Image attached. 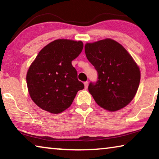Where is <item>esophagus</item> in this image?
Returning <instances> with one entry per match:
<instances>
[{
  "mask_svg": "<svg viewBox=\"0 0 159 159\" xmlns=\"http://www.w3.org/2000/svg\"><path fill=\"white\" fill-rule=\"evenodd\" d=\"M84 85H85V88H88V81L84 82Z\"/></svg>",
  "mask_w": 159,
  "mask_h": 159,
  "instance_id": "obj_1",
  "label": "esophagus"
}]
</instances>
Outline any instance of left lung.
<instances>
[{
    "mask_svg": "<svg viewBox=\"0 0 159 159\" xmlns=\"http://www.w3.org/2000/svg\"><path fill=\"white\" fill-rule=\"evenodd\" d=\"M85 52L98 71V80L88 90L98 105L115 111L130 103L138 91L140 71L127 50L114 40L107 39L87 43Z\"/></svg>",
    "mask_w": 159,
    "mask_h": 159,
    "instance_id": "obj_1",
    "label": "left lung"
}]
</instances>
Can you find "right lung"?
Masks as SVG:
<instances>
[{"label": "right lung", "instance_id": "obj_1", "mask_svg": "<svg viewBox=\"0 0 159 159\" xmlns=\"http://www.w3.org/2000/svg\"><path fill=\"white\" fill-rule=\"evenodd\" d=\"M83 48L82 41L58 39L40 51L26 74L29 95L40 108L52 114L62 112L84 88L71 64Z\"/></svg>", "mask_w": 159, "mask_h": 159}]
</instances>
